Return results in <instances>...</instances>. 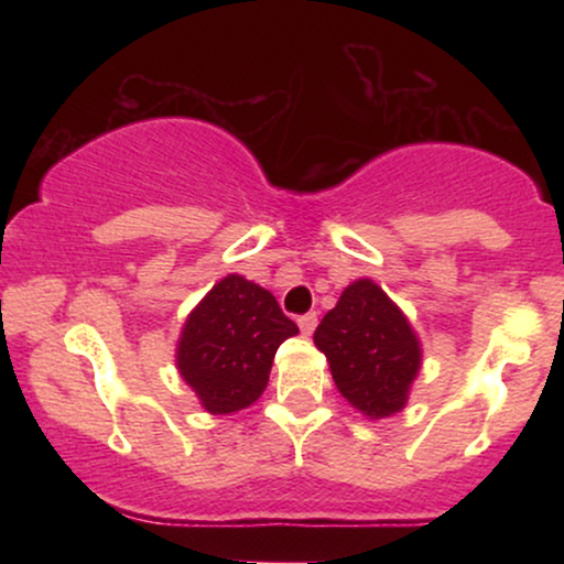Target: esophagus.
<instances>
[{"label": "esophagus", "mask_w": 564, "mask_h": 564, "mask_svg": "<svg viewBox=\"0 0 564 564\" xmlns=\"http://www.w3.org/2000/svg\"><path fill=\"white\" fill-rule=\"evenodd\" d=\"M296 323H300V332H302L304 336H310V334L315 332V326H318V315H315V313L300 315V318H296Z\"/></svg>", "instance_id": "esophagus-1"}]
</instances>
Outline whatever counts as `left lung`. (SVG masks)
<instances>
[{
	"label": "left lung",
	"instance_id": "obj_1",
	"mask_svg": "<svg viewBox=\"0 0 564 564\" xmlns=\"http://www.w3.org/2000/svg\"><path fill=\"white\" fill-rule=\"evenodd\" d=\"M313 339L349 405L368 419L403 411L422 368V345L403 310L371 278L341 291Z\"/></svg>",
	"mask_w": 564,
	"mask_h": 564
}]
</instances>
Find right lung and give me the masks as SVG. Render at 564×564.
<instances>
[{
	"instance_id": "1",
	"label": "right lung",
	"mask_w": 564,
	"mask_h": 564,
	"mask_svg": "<svg viewBox=\"0 0 564 564\" xmlns=\"http://www.w3.org/2000/svg\"><path fill=\"white\" fill-rule=\"evenodd\" d=\"M300 334L268 289L225 275L187 315L177 341V371L215 416L257 403L275 349Z\"/></svg>"
}]
</instances>
